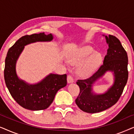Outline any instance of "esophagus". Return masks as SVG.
I'll return each instance as SVG.
<instances>
[{
    "label": "esophagus",
    "mask_w": 134,
    "mask_h": 134,
    "mask_svg": "<svg viewBox=\"0 0 134 134\" xmlns=\"http://www.w3.org/2000/svg\"><path fill=\"white\" fill-rule=\"evenodd\" d=\"M67 81L68 83H72V82H74V79H73V77L71 76V75H68L67 77Z\"/></svg>",
    "instance_id": "34e87169"
}]
</instances>
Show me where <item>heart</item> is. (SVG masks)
Wrapping results in <instances>:
<instances>
[{"instance_id": "heart-1", "label": "heart", "mask_w": 134, "mask_h": 134, "mask_svg": "<svg viewBox=\"0 0 134 134\" xmlns=\"http://www.w3.org/2000/svg\"><path fill=\"white\" fill-rule=\"evenodd\" d=\"M94 52L91 46H83L78 49L68 56L69 63L72 65H77L89 57V58L78 69V73L82 77L88 76L91 74L102 62V55Z\"/></svg>"}]
</instances>
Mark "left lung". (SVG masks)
Segmentation results:
<instances>
[{"label":"left lung","instance_id":"obj_1","mask_svg":"<svg viewBox=\"0 0 134 134\" xmlns=\"http://www.w3.org/2000/svg\"><path fill=\"white\" fill-rule=\"evenodd\" d=\"M105 38L109 49L104 57L103 64L90 77L79 79L76 82L79 87L80 93L76 103L80 110L87 113L100 112L116 104L127 82L129 73L127 52L116 36L109 35V37L105 36ZM108 70L114 73V84L104 94H94L91 88L93 83Z\"/></svg>","mask_w":134,"mask_h":134}]
</instances>
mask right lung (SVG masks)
I'll return each instance as SVG.
<instances>
[{
	"label": "right lung",
	"instance_id": "right-lung-1",
	"mask_svg": "<svg viewBox=\"0 0 134 134\" xmlns=\"http://www.w3.org/2000/svg\"><path fill=\"white\" fill-rule=\"evenodd\" d=\"M52 34H35L20 38L9 49L5 58L4 79L9 92L17 103L30 110H41L48 108L56 93L67 84L66 74H51L41 82L29 85L19 79L16 73V62L24 46L36 41H49Z\"/></svg>",
	"mask_w": 134,
	"mask_h": 134
}]
</instances>
